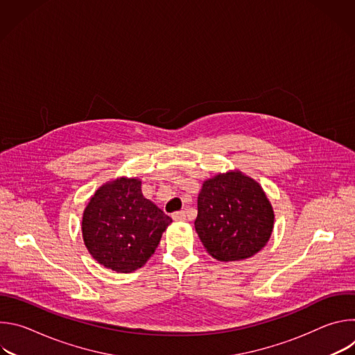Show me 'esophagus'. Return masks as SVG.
I'll return each instance as SVG.
<instances>
[{
    "label": "esophagus",
    "instance_id": "obj_1",
    "mask_svg": "<svg viewBox=\"0 0 355 355\" xmlns=\"http://www.w3.org/2000/svg\"><path fill=\"white\" fill-rule=\"evenodd\" d=\"M173 219L174 220H178V222H182L187 219V214L184 211H180V212H174L173 214Z\"/></svg>",
    "mask_w": 355,
    "mask_h": 355
}]
</instances>
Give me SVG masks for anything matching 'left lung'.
<instances>
[{
    "label": "left lung",
    "mask_w": 355,
    "mask_h": 355,
    "mask_svg": "<svg viewBox=\"0 0 355 355\" xmlns=\"http://www.w3.org/2000/svg\"><path fill=\"white\" fill-rule=\"evenodd\" d=\"M274 209L263 187L239 170L204 181L198 195L195 230L219 261L250 259L268 243Z\"/></svg>",
    "instance_id": "obj_1"
}]
</instances>
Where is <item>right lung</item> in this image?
Instances as JSON below:
<instances>
[{
    "label": "right lung",
    "instance_id": "add662e5",
    "mask_svg": "<svg viewBox=\"0 0 355 355\" xmlns=\"http://www.w3.org/2000/svg\"><path fill=\"white\" fill-rule=\"evenodd\" d=\"M173 222L141 193V180L118 177L89 198L83 220V240L95 261L129 274L155 254L163 232Z\"/></svg>",
    "mask_w": 355,
    "mask_h": 355
}]
</instances>
